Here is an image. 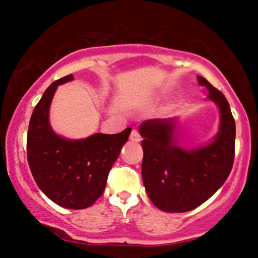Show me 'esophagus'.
<instances>
[{
  "mask_svg": "<svg viewBox=\"0 0 258 258\" xmlns=\"http://www.w3.org/2000/svg\"><path fill=\"white\" fill-rule=\"evenodd\" d=\"M130 139L133 142H139L141 141V135H139V132L137 130H133L131 132V136H130Z\"/></svg>",
  "mask_w": 258,
  "mask_h": 258,
  "instance_id": "34e87169",
  "label": "esophagus"
}]
</instances>
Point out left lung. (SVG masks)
<instances>
[{
	"label": "left lung",
	"instance_id": "1",
	"mask_svg": "<svg viewBox=\"0 0 258 258\" xmlns=\"http://www.w3.org/2000/svg\"><path fill=\"white\" fill-rule=\"evenodd\" d=\"M207 98L220 108V131L207 146L186 150L174 141V119L147 120L139 127L144 139L142 178L152 203L166 212L197 209L223 185L232 171L235 121L221 91L198 76Z\"/></svg>",
	"mask_w": 258,
	"mask_h": 258
}]
</instances>
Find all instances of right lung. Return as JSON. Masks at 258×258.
Listing matches in <instances>:
<instances>
[{"instance_id":"right-lung-1","label":"right lung","mask_w":258,"mask_h":258,"mask_svg":"<svg viewBox=\"0 0 258 258\" xmlns=\"http://www.w3.org/2000/svg\"><path fill=\"white\" fill-rule=\"evenodd\" d=\"M73 75L57 80L44 91L32 111L26 139L32 177L47 198L61 207L81 210L94 204L104 191L109 171L128 139L131 127L116 135L94 133L85 139H67L49 125V106L59 85Z\"/></svg>"}]
</instances>
